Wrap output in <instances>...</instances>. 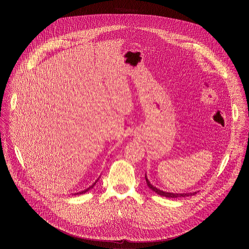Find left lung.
Returning a JSON list of instances; mask_svg holds the SVG:
<instances>
[{
  "instance_id": "1",
  "label": "left lung",
  "mask_w": 249,
  "mask_h": 249,
  "mask_svg": "<svg viewBox=\"0 0 249 249\" xmlns=\"http://www.w3.org/2000/svg\"><path fill=\"white\" fill-rule=\"evenodd\" d=\"M145 178H146V181H147V185L149 186V188H151L154 192H156L157 194L160 195V196H163V197H166V198H182V197H187V196H193L195 194H197L198 191H195V192H186V193H172V192H165V191H162L160 189H158L157 187H155L153 184H151V182L149 181L148 177H147V174L145 175Z\"/></svg>"
}]
</instances>
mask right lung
<instances>
[{"label": "right lung", "mask_w": 249, "mask_h": 249, "mask_svg": "<svg viewBox=\"0 0 249 249\" xmlns=\"http://www.w3.org/2000/svg\"><path fill=\"white\" fill-rule=\"evenodd\" d=\"M98 179H99V178H97V180H96V181H95V182H94V183H93V184H92V185H91V186H89V188H87V189H85V190H83V191H81V192H78V193H75V194H74V195H79V194H80V195H81V194H84V193H86V192H87V191H89V190H90V189H91V188H92V187H93V186H94V185H95V184H96V182H97V181H98Z\"/></svg>", "instance_id": "add662e5"}]
</instances>
